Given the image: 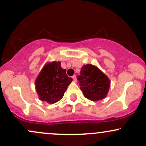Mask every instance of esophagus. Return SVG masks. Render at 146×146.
I'll return each mask as SVG.
<instances>
[{"label": "esophagus", "instance_id": "esophagus-1", "mask_svg": "<svg viewBox=\"0 0 146 146\" xmlns=\"http://www.w3.org/2000/svg\"><path fill=\"white\" fill-rule=\"evenodd\" d=\"M72 78H73V81H74V82H76V75H73V76L72 77Z\"/></svg>", "mask_w": 146, "mask_h": 146}]
</instances>
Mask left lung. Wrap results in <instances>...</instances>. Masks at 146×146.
<instances>
[{"mask_svg":"<svg viewBox=\"0 0 146 146\" xmlns=\"http://www.w3.org/2000/svg\"><path fill=\"white\" fill-rule=\"evenodd\" d=\"M78 80L84 95L91 101H98L106 97L110 88V80L97 66L84 65Z\"/></svg>","mask_w":146,"mask_h":146,"instance_id":"8db88e82","label":"left lung"}]
</instances>
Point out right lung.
<instances>
[{"label": "right lung", "instance_id": "obj_1", "mask_svg": "<svg viewBox=\"0 0 146 146\" xmlns=\"http://www.w3.org/2000/svg\"><path fill=\"white\" fill-rule=\"evenodd\" d=\"M60 62L46 64L36 78L35 85L39 99L48 104L56 103L63 98L73 79L68 77Z\"/></svg>", "mask_w": 146, "mask_h": 146}]
</instances>
